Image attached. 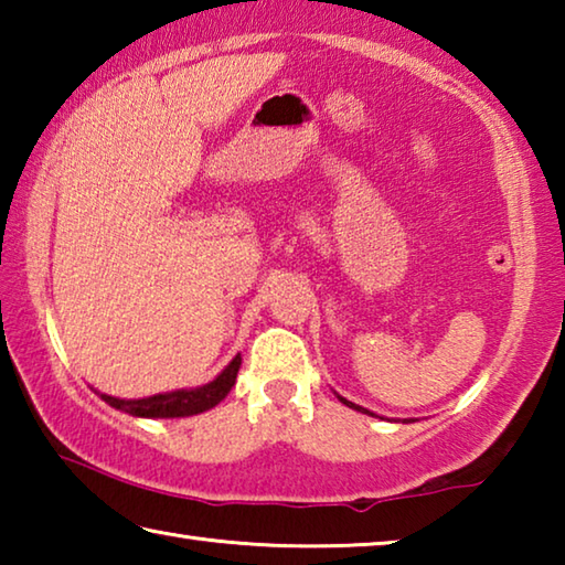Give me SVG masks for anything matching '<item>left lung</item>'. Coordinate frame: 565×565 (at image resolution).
<instances>
[{"label": "left lung", "instance_id": "1", "mask_svg": "<svg viewBox=\"0 0 565 565\" xmlns=\"http://www.w3.org/2000/svg\"><path fill=\"white\" fill-rule=\"evenodd\" d=\"M339 401H341V404H347L349 408H356V411H361V414H371V411H366V408H361V406H356V404H351V401H347V398H341V396H339Z\"/></svg>", "mask_w": 565, "mask_h": 565}]
</instances>
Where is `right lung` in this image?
I'll return each mask as SVG.
<instances>
[{
    "label": "right lung",
    "mask_w": 565,
    "mask_h": 565,
    "mask_svg": "<svg viewBox=\"0 0 565 565\" xmlns=\"http://www.w3.org/2000/svg\"><path fill=\"white\" fill-rule=\"evenodd\" d=\"M238 366H242V356H236L228 366L218 374L212 384L199 386V388H181V391H169V394H157L149 398H137V401H124L102 394L109 406L127 411L129 416H145V418H179V416H194L202 414V411L214 408L218 401H224L228 391L236 384Z\"/></svg>",
    "instance_id": "right-lung-1"
}]
</instances>
